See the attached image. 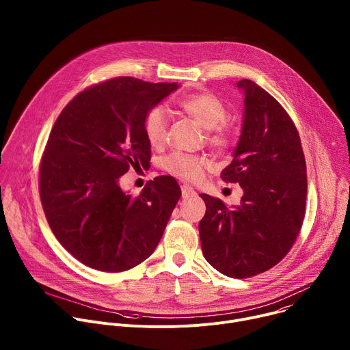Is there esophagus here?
Here are the masks:
<instances>
[{
    "instance_id": "esophagus-1",
    "label": "esophagus",
    "mask_w": 350,
    "mask_h": 350,
    "mask_svg": "<svg viewBox=\"0 0 350 350\" xmlns=\"http://www.w3.org/2000/svg\"><path fill=\"white\" fill-rule=\"evenodd\" d=\"M181 193H183V198H189V196L195 195V191L191 185L184 184V185H181Z\"/></svg>"
}]
</instances>
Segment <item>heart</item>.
Instances as JSON below:
<instances>
[{"instance_id": "b5f03b06", "label": "heart", "mask_w": 350, "mask_h": 350, "mask_svg": "<svg viewBox=\"0 0 350 350\" xmlns=\"http://www.w3.org/2000/svg\"><path fill=\"white\" fill-rule=\"evenodd\" d=\"M180 108L202 129L208 130V141L217 149H226L231 144V134L223 126L228 111L221 99L212 92H198L184 98ZM144 133L152 146H161L167 137V115L161 107L149 111L144 119ZM162 167L177 177L195 180L208 166L202 157L173 152L162 159Z\"/></svg>"}]
</instances>
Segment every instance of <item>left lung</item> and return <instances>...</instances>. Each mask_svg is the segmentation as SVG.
Segmentation results:
<instances>
[{
	"mask_svg": "<svg viewBox=\"0 0 350 350\" xmlns=\"http://www.w3.org/2000/svg\"><path fill=\"white\" fill-rule=\"evenodd\" d=\"M243 120L231 163L221 178L238 183L241 204L227 206L202 193V252L227 277L247 278L275 266L292 247L306 208V162L297 130L266 90L239 80Z\"/></svg>",
	"mask_w": 350,
	"mask_h": 350,
	"instance_id": "8db88e82",
	"label": "left lung"
}]
</instances>
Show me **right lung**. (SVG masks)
Masks as SVG:
<instances>
[{
	"label": "right lung",
	"mask_w": 350,
	"mask_h": 350,
	"mask_svg": "<svg viewBox=\"0 0 350 350\" xmlns=\"http://www.w3.org/2000/svg\"><path fill=\"white\" fill-rule=\"evenodd\" d=\"M178 87L116 77L81 91L58 116L41 161L40 196L57 239L83 265L126 271L158 246L181 196L177 181L157 177L133 196L119 180L149 163L144 119Z\"/></svg>",
	"instance_id": "obj_1"
}]
</instances>
